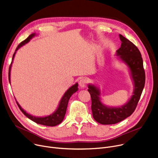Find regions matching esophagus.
I'll return each mask as SVG.
<instances>
[{"label": "esophagus", "mask_w": 158, "mask_h": 158, "mask_svg": "<svg viewBox=\"0 0 158 158\" xmlns=\"http://www.w3.org/2000/svg\"><path fill=\"white\" fill-rule=\"evenodd\" d=\"M86 84H87V80L86 79H81L79 82V86L82 88H85L86 86Z\"/></svg>", "instance_id": "34e87169"}]
</instances>
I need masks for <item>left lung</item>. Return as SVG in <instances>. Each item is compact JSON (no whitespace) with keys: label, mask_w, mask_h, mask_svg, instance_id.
<instances>
[{"label":"left lung","mask_w":158,"mask_h":158,"mask_svg":"<svg viewBox=\"0 0 158 158\" xmlns=\"http://www.w3.org/2000/svg\"><path fill=\"white\" fill-rule=\"evenodd\" d=\"M121 46L117 51V59L129 69L133 83V92L127 102L120 106H108L101 101V92L95 84H88V91L92 98V111L95 121L103 125L118 123L132 114L136 109L145 86V75L142 55L138 48L129 40L119 35Z\"/></svg>","instance_id":"8db88e82"}]
</instances>
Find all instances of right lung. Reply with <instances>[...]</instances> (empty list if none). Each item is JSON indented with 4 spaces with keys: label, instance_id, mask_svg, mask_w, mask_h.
<instances>
[{
    "label": "right lung",
    "instance_id": "obj_1",
    "mask_svg": "<svg viewBox=\"0 0 158 158\" xmlns=\"http://www.w3.org/2000/svg\"><path fill=\"white\" fill-rule=\"evenodd\" d=\"M35 36H36V33H32V34H31V35L29 36V37L27 38H26L24 41H23L22 42H21L18 45L17 48H16L15 52L13 56L12 62L11 63V65H10V69H9V81H10V84H11V81H11L10 80V75L11 74L10 73H11V65H12V63L14 60V57H15L16 51H17L18 50L20 47H22L23 45L27 44L29 41H30V40L32 38H34ZM77 90H78V83L77 82H76V84L72 85L71 87H70L66 91V92L64 94L62 98H61V100L60 101L59 104H58L57 109L54 111V113H52V114H49V115L45 116V117H35V116H34V115H32L25 111L20 106V105L19 104V102L17 101H16V103H17L21 111L25 115H26L28 118L32 120L33 122H35L38 124H41V125H44V126H51V127L56 126L58 125V124L61 123L62 121L63 120V119L64 118V116H65L66 111V108H67V106H68V102H69V99H70V97L74 93H76Z\"/></svg>",
    "mask_w": 158,
    "mask_h": 158
}]
</instances>
